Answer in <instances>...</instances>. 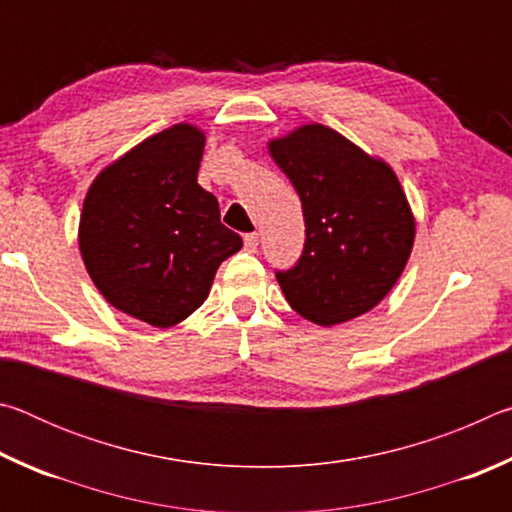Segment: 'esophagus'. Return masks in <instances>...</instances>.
Masks as SVG:
<instances>
[{"label":"esophagus","mask_w":512,"mask_h":512,"mask_svg":"<svg viewBox=\"0 0 512 512\" xmlns=\"http://www.w3.org/2000/svg\"><path fill=\"white\" fill-rule=\"evenodd\" d=\"M259 246V235L257 232H248V235H244V248L248 250V253H255Z\"/></svg>","instance_id":"obj_1"}]
</instances>
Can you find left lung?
Instances as JSON below:
<instances>
[{
  "label": "left lung",
  "mask_w": 512,
  "mask_h": 512,
  "mask_svg": "<svg viewBox=\"0 0 512 512\" xmlns=\"http://www.w3.org/2000/svg\"><path fill=\"white\" fill-rule=\"evenodd\" d=\"M268 149L305 216L300 259L275 271L284 298L323 327L366 314L395 287L413 248L415 221L400 180L386 162L320 124Z\"/></svg>",
  "instance_id": "1"
}]
</instances>
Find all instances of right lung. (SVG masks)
<instances>
[{"mask_svg": "<svg viewBox=\"0 0 512 512\" xmlns=\"http://www.w3.org/2000/svg\"><path fill=\"white\" fill-rule=\"evenodd\" d=\"M205 135L176 124L94 180L83 203L85 268L112 307L171 327L203 305L216 268L241 248L219 201L196 183Z\"/></svg>", "mask_w": 512, "mask_h": 512, "instance_id": "right-lung-1", "label": "right lung"}]
</instances>
